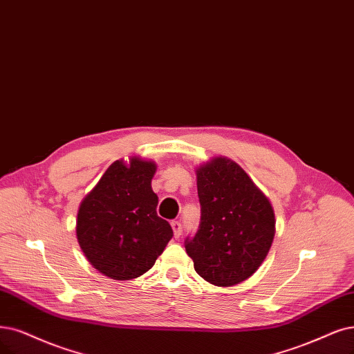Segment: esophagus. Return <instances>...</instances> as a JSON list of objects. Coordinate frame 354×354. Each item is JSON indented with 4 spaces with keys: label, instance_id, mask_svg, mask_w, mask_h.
<instances>
[{
    "label": "esophagus",
    "instance_id": "esophagus-1",
    "mask_svg": "<svg viewBox=\"0 0 354 354\" xmlns=\"http://www.w3.org/2000/svg\"><path fill=\"white\" fill-rule=\"evenodd\" d=\"M172 229H174V234H175V238H179L180 236V233H182V225H180V221H178V220H174L172 223Z\"/></svg>",
    "mask_w": 354,
    "mask_h": 354
}]
</instances>
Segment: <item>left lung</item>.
I'll return each mask as SVG.
<instances>
[{
    "mask_svg": "<svg viewBox=\"0 0 354 354\" xmlns=\"http://www.w3.org/2000/svg\"><path fill=\"white\" fill-rule=\"evenodd\" d=\"M201 218L197 233L185 239L194 268L208 283L234 286L266 259L276 220L270 201L245 170L216 157L197 170Z\"/></svg>",
    "mask_w": 354,
    "mask_h": 354,
    "instance_id": "8db88e82",
    "label": "left lung"
}]
</instances>
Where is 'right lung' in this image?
Returning a JSON list of instances; mask_svg holds the SVG:
<instances>
[{
	"label": "right lung",
	"instance_id": "1",
	"mask_svg": "<svg viewBox=\"0 0 354 354\" xmlns=\"http://www.w3.org/2000/svg\"><path fill=\"white\" fill-rule=\"evenodd\" d=\"M154 172L153 162L116 160L78 208V243L90 264L113 280L142 276L174 236L156 212Z\"/></svg>",
	"mask_w": 354,
	"mask_h": 354
}]
</instances>
